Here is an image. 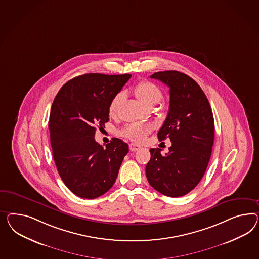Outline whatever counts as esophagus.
<instances>
[{
  "mask_svg": "<svg viewBox=\"0 0 259 259\" xmlns=\"http://www.w3.org/2000/svg\"><path fill=\"white\" fill-rule=\"evenodd\" d=\"M140 145H138V144H135V143H131L130 145H129V149H130V151H132V152H137V151H139L140 149Z\"/></svg>",
  "mask_w": 259,
  "mask_h": 259,
  "instance_id": "34e87169",
  "label": "esophagus"
}]
</instances>
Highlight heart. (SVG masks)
Listing matches in <instances>:
<instances>
[{
	"label": "heart",
	"mask_w": 259,
	"mask_h": 259,
	"mask_svg": "<svg viewBox=\"0 0 259 259\" xmlns=\"http://www.w3.org/2000/svg\"><path fill=\"white\" fill-rule=\"evenodd\" d=\"M133 92L143 104H145L149 107L159 104L163 98V92L160 88L150 81H142L136 84L134 87ZM123 100L124 94L122 92H119L113 96L108 105L109 116L114 117L118 114ZM152 130L153 126L149 123H133L126 126L121 131V134L131 140L141 142L145 140L147 135L151 133Z\"/></svg>",
	"instance_id": "b5f03b06"
}]
</instances>
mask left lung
<instances>
[{"instance_id": "8db88e82", "label": "left lung", "mask_w": 259, "mask_h": 259, "mask_svg": "<svg viewBox=\"0 0 259 259\" xmlns=\"http://www.w3.org/2000/svg\"><path fill=\"white\" fill-rule=\"evenodd\" d=\"M169 88L168 115L157 133L158 140L171 141L168 154L159 148L150 150L146 166L148 182L168 197L188 194L206 170L214 142V118L204 92L195 81L176 70L155 72Z\"/></svg>"}]
</instances>
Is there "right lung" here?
Instances as JSON below:
<instances>
[{
  "label": "right lung",
  "instance_id": "right-lung-1",
  "mask_svg": "<svg viewBox=\"0 0 259 259\" xmlns=\"http://www.w3.org/2000/svg\"><path fill=\"white\" fill-rule=\"evenodd\" d=\"M131 74L87 73L64 84L50 113L51 145L56 168L72 193L84 199L105 194L116 181L128 144L95 141L96 127L109 120L108 105Z\"/></svg>",
  "mask_w": 259,
  "mask_h": 259
}]
</instances>
